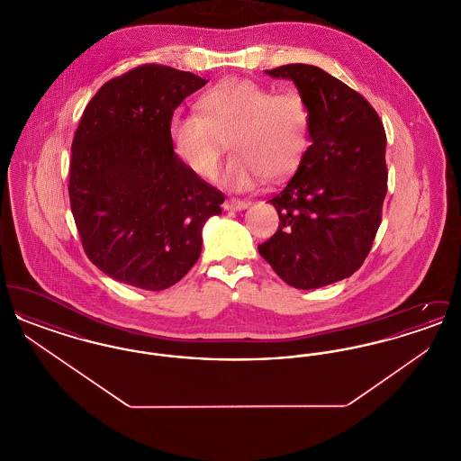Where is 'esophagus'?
Segmentation results:
<instances>
[{"label":"esophagus","mask_w":461,"mask_h":461,"mask_svg":"<svg viewBox=\"0 0 461 461\" xmlns=\"http://www.w3.org/2000/svg\"><path fill=\"white\" fill-rule=\"evenodd\" d=\"M249 205H250V202L240 200V198H228V200L222 203L224 211H243V209H247Z\"/></svg>","instance_id":"esophagus-1"}]
</instances>
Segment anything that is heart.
<instances>
[{"label": "heart", "instance_id": "obj_1", "mask_svg": "<svg viewBox=\"0 0 461 461\" xmlns=\"http://www.w3.org/2000/svg\"><path fill=\"white\" fill-rule=\"evenodd\" d=\"M197 105L198 113H173L169 141L200 177L216 176L228 140L235 154L221 183L233 192L252 190L264 177L285 179L306 154L311 113L299 93L275 95L256 81L230 77L203 91Z\"/></svg>", "mask_w": 461, "mask_h": 461}]
</instances>
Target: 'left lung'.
I'll return each mask as SVG.
<instances>
[{"instance_id": "obj_1", "label": "left lung", "mask_w": 461, "mask_h": 461, "mask_svg": "<svg viewBox=\"0 0 461 461\" xmlns=\"http://www.w3.org/2000/svg\"><path fill=\"white\" fill-rule=\"evenodd\" d=\"M295 85L311 113L306 154L269 202L276 233L258 247L290 286L309 290L349 278L365 261L387 194L384 124L354 89L306 64L264 70Z\"/></svg>"}]
</instances>
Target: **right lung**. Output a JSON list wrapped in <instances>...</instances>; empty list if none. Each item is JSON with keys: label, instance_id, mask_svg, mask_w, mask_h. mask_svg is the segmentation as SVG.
<instances>
[{"label": "right lung", "instance_id": "right-lung-1", "mask_svg": "<svg viewBox=\"0 0 461 461\" xmlns=\"http://www.w3.org/2000/svg\"><path fill=\"white\" fill-rule=\"evenodd\" d=\"M192 72L141 66L91 98L72 141L68 197L89 261L143 290L177 284L202 250L224 195L192 173L169 141L179 104L205 86Z\"/></svg>", "mask_w": 461, "mask_h": 461}]
</instances>
